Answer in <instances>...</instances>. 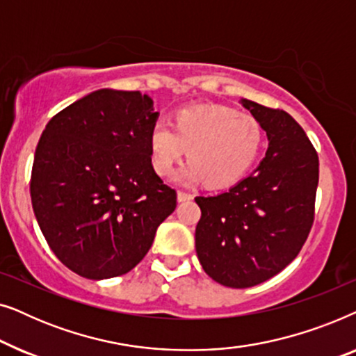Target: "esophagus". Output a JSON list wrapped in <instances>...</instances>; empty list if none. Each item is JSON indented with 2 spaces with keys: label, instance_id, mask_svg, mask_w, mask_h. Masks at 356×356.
<instances>
[{
  "label": "esophagus",
  "instance_id": "obj_1",
  "mask_svg": "<svg viewBox=\"0 0 356 356\" xmlns=\"http://www.w3.org/2000/svg\"><path fill=\"white\" fill-rule=\"evenodd\" d=\"M177 199H178V202L191 201V199H193V194H191V193H184V191H178V194H177Z\"/></svg>",
  "mask_w": 356,
  "mask_h": 356
}]
</instances>
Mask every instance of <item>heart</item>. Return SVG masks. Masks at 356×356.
<instances>
[{"instance_id": "1", "label": "heart", "mask_w": 356, "mask_h": 356, "mask_svg": "<svg viewBox=\"0 0 356 356\" xmlns=\"http://www.w3.org/2000/svg\"><path fill=\"white\" fill-rule=\"evenodd\" d=\"M262 143L264 133L254 116L222 105L186 106L175 113L172 128L157 121L149 133L150 160L159 177L173 175L188 152L191 160L177 175L181 184L238 181L259 157Z\"/></svg>"}]
</instances>
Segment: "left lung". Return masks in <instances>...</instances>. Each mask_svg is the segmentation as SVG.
I'll list each match as a JSON object with an SVG mask.
<instances>
[{
	"label": "left lung",
	"mask_w": 356,
	"mask_h": 356,
	"mask_svg": "<svg viewBox=\"0 0 356 356\" xmlns=\"http://www.w3.org/2000/svg\"><path fill=\"white\" fill-rule=\"evenodd\" d=\"M240 104L266 131V157L228 191L196 197L197 259L230 289L262 284L298 256L313 225L319 179L318 154L286 111Z\"/></svg>",
	"instance_id": "obj_1"
}]
</instances>
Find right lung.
<instances>
[{
  "label": "right lung",
  "instance_id": "right-lung-1",
  "mask_svg": "<svg viewBox=\"0 0 356 356\" xmlns=\"http://www.w3.org/2000/svg\"><path fill=\"white\" fill-rule=\"evenodd\" d=\"M157 118L149 95L99 89L53 116L38 140L33 213L58 259L86 279L138 266L177 207L150 160Z\"/></svg>",
  "mask_w": 356,
  "mask_h": 356
}]
</instances>
